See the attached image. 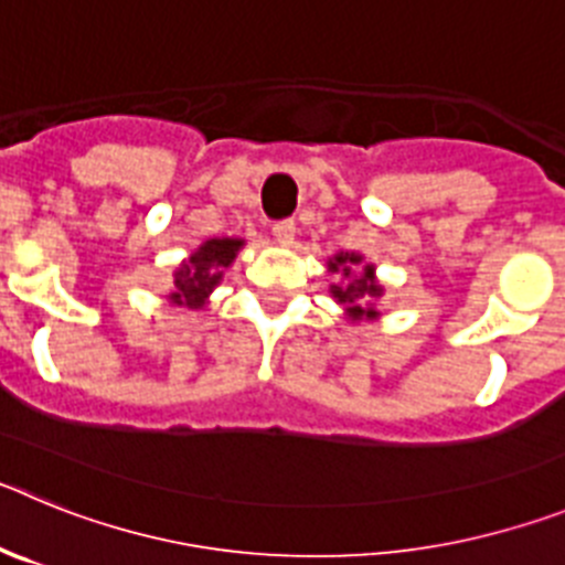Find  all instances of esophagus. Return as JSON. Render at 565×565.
<instances>
[{
    "label": "esophagus",
    "mask_w": 565,
    "mask_h": 565,
    "mask_svg": "<svg viewBox=\"0 0 565 565\" xmlns=\"http://www.w3.org/2000/svg\"><path fill=\"white\" fill-rule=\"evenodd\" d=\"M294 234H297V226H294V221H282V223H277V226H274V239H277L279 246H291Z\"/></svg>",
    "instance_id": "34e87169"
}]
</instances>
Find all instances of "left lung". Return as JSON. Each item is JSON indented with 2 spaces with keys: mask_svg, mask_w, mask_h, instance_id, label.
Listing matches in <instances>:
<instances>
[{
  "mask_svg": "<svg viewBox=\"0 0 565 565\" xmlns=\"http://www.w3.org/2000/svg\"><path fill=\"white\" fill-rule=\"evenodd\" d=\"M328 271L342 277V282H333L328 291L344 308V317L351 322H373L382 317L379 299L384 297V286L373 263L356 252H339L328 259Z\"/></svg>",
  "mask_w": 565,
  "mask_h": 565,
  "instance_id": "8db88e82",
  "label": "left lung"
}]
</instances>
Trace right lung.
Segmentation results:
<instances>
[{"instance_id":"obj_1","label":"right lung","mask_w":565,"mask_h":565,"mask_svg":"<svg viewBox=\"0 0 565 565\" xmlns=\"http://www.w3.org/2000/svg\"><path fill=\"white\" fill-rule=\"evenodd\" d=\"M243 246L246 239L239 237H209L206 243H201L172 271L174 291L169 294V306H178L183 311H203Z\"/></svg>"}]
</instances>
